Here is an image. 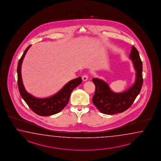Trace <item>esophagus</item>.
Returning <instances> with one entry per match:
<instances>
[{
    "mask_svg": "<svg viewBox=\"0 0 161 161\" xmlns=\"http://www.w3.org/2000/svg\"><path fill=\"white\" fill-rule=\"evenodd\" d=\"M88 75H84L82 77V80L83 81H86L88 80Z\"/></svg>",
    "mask_w": 161,
    "mask_h": 161,
    "instance_id": "obj_1",
    "label": "esophagus"
}]
</instances>
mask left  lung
Instances as JSON below:
<instances>
[{
  "label": "left lung",
  "mask_w": 161,
  "mask_h": 161,
  "mask_svg": "<svg viewBox=\"0 0 161 161\" xmlns=\"http://www.w3.org/2000/svg\"><path fill=\"white\" fill-rule=\"evenodd\" d=\"M130 58L133 63L136 71V81L127 90L115 93L110 89L108 84L100 79H92L95 86L92 102L101 113L106 114L122 113L133 104L142 86V63L139 53L134 46L131 47Z\"/></svg>",
  "instance_id": "left-lung-1"
}]
</instances>
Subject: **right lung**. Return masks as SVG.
I'll list each match as a JSON object with an SVG mask.
<instances>
[{
  "instance_id": "add662e5",
  "label": "right lung",
  "mask_w": 161,
  "mask_h": 161,
  "mask_svg": "<svg viewBox=\"0 0 161 161\" xmlns=\"http://www.w3.org/2000/svg\"><path fill=\"white\" fill-rule=\"evenodd\" d=\"M31 46V45L28 46L25 50L19 61L17 66V84L20 95L30 108L39 116H47L58 114L66 106L69 101L71 92L76 86L82 82L81 77H79L77 79L71 80L58 92L50 97L45 98L34 97L25 90L21 73V68L24 58Z\"/></svg>"
}]
</instances>
